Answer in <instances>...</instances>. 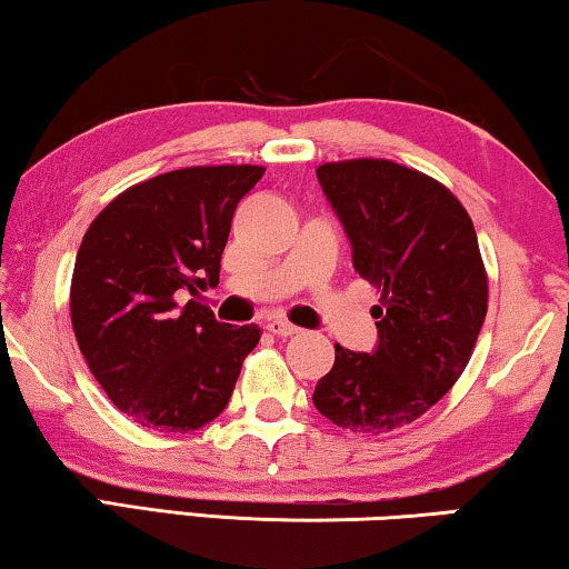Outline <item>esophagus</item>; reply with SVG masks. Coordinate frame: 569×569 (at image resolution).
<instances>
[{"mask_svg": "<svg viewBox=\"0 0 569 569\" xmlns=\"http://www.w3.org/2000/svg\"><path fill=\"white\" fill-rule=\"evenodd\" d=\"M267 329H269V333H274V337H292V333L300 331L298 326L287 323V321H282V318H271V321L267 323Z\"/></svg>", "mask_w": 569, "mask_h": 569, "instance_id": "1", "label": "esophagus"}]
</instances>
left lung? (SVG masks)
Returning a JSON list of instances; mask_svg holds the SVG:
<instances>
[{
    "instance_id": "1",
    "label": "left lung",
    "mask_w": 569,
    "mask_h": 569,
    "mask_svg": "<svg viewBox=\"0 0 569 569\" xmlns=\"http://www.w3.org/2000/svg\"><path fill=\"white\" fill-rule=\"evenodd\" d=\"M316 176L380 300L378 347L337 345L313 403L349 432H391L435 407L471 360L489 300L477 230L450 189L393 160L323 162Z\"/></svg>"
}]
</instances>
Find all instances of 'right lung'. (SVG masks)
<instances>
[{
  "label": "right lung",
  "instance_id": "right-lung-1",
  "mask_svg": "<svg viewBox=\"0 0 569 569\" xmlns=\"http://www.w3.org/2000/svg\"><path fill=\"white\" fill-rule=\"evenodd\" d=\"M261 166H193L121 191L84 232L69 313L80 352L123 415L160 432L199 430L222 415L256 323L230 326L181 292L220 282L238 201Z\"/></svg>",
  "mask_w": 569,
  "mask_h": 569
}]
</instances>
